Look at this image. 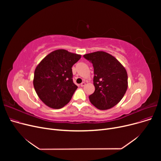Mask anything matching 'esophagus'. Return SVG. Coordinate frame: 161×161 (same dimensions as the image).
<instances>
[{
	"instance_id": "1",
	"label": "esophagus",
	"mask_w": 161,
	"mask_h": 161,
	"mask_svg": "<svg viewBox=\"0 0 161 161\" xmlns=\"http://www.w3.org/2000/svg\"><path fill=\"white\" fill-rule=\"evenodd\" d=\"M80 86H81V87H84L86 86V83L85 82H82L81 84H80Z\"/></svg>"
}]
</instances>
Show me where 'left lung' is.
I'll return each mask as SVG.
<instances>
[{
    "mask_svg": "<svg viewBox=\"0 0 161 161\" xmlns=\"http://www.w3.org/2000/svg\"><path fill=\"white\" fill-rule=\"evenodd\" d=\"M83 57L94 68L95 90L89 97L90 102L101 110L113 108L120 102L128 87V75L125 67L114 56L102 51Z\"/></svg>",
    "mask_w": 161,
    "mask_h": 161,
    "instance_id": "8db88e82",
    "label": "left lung"
}]
</instances>
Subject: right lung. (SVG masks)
I'll use <instances>...</instances> for the list:
<instances>
[{"label": "right lung", "instance_id": "1", "mask_svg": "<svg viewBox=\"0 0 161 161\" xmlns=\"http://www.w3.org/2000/svg\"><path fill=\"white\" fill-rule=\"evenodd\" d=\"M81 55L57 49L46 56L35 70L33 85L40 99L53 109L64 107L78 86L72 80V66Z\"/></svg>", "mask_w": 161, "mask_h": 161}]
</instances>
